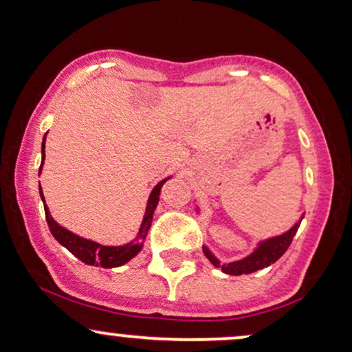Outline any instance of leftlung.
I'll return each mask as SVG.
<instances>
[{
  "label": "left lung",
  "mask_w": 352,
  "mask_h": 352,
  "mask_svg": "<svg viewBox=\"0 0 352 352\" xmlns=\"http://www.w3.org/2000/svg\"><path fill=\"white\" fill-rule=\"evenodd\" d=\"M298 227H300V222L294 225L289 232H285L284 235L269 238L266 241L259 243L258 248L254 250L253 254H250L248 258L241 259V261H235V263H228V264H220L219 259L215 258L214 254L210 253L209 248L204 246L202 251L204 254L207 256V259L214 264L215 267H222V271L225 274L230 276H241V274H250V272L259 271V269L271 266L272 263H276L277 259L280 258L282 254L287 251V248L292 243L294 235L297 233Z\"/></svg>",
  "instance_id": "obj_1"
}]
</instances>
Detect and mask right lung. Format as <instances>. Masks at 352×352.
<instances>
[{
    "label": "right lung",
    "mask_w": 352,
    "mask_h": 352,
    "mask_svg": "<svg viewBox=\"0 0 352 352\" xmlns=\"http://www.w3.org/2000/svg\"><path fill=\"white\" fill-rule=\"evenodd\" d=\"M43 158H45V137H43V142H42V163H41V168H38V175H41L42 171ZM164 181L156 184L155 189L151 190L148 204H146L145 217H143L140 232H138V236L135 241L127 243V245L124 246H102L99 245V243L86 240V238L78 236L75 233L68 232L67 228L60 227V225L52 219L49 207L43 206V209H45V219H47V223H49L52 235H54V238L60 243V245H63L73 256H76V258L80 259V261H83L85 264H89V266H101V267L122 266V264L130 261V259H132L133 256L142 250L143 240H145L146 233H148L150 230L151 220H153V212L156 209V204L160 201V190H162V186L164 184ZM38 190H41V197L43 201L41 184H38Z\"/></svg>",
    "instance_id": "1"
}]
</instances>
